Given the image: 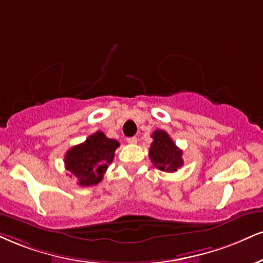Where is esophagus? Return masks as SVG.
Segmentation results:
<instances>
[{"label": "esophagus", "mask_w": 263, "mask_h": 263, "mask_svg": "<svg viewBox=\"0 0 263 263\" xmlns=\"http://www.w3.org/2000/svg\"><path fill=\"white\" fill-rule=\"evenodd\" d=\"M127 143H129V144H136V143H137V138H136V137H129V138H127Z\"/></svg>", "instance_id": "esophagus-1"}]
</instances>
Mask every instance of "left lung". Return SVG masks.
I'll return each instance as SVG.
<instances>
[{
  "label": "left lung",
  "mask_w": 263,
  "mask_h": 263,
  "mask_svg": "<svg viewBox=\"0 0 263 263\" xmlns=\"http://www.w3.org/2000/svg\"><path fill=\"white\" fill-rule=\"evenodd\" d=\"M153 142L149 148V158L154 166L162 172L174 173L183 164L182 151L174 143L170 136L163 129H156L152 135Z\"/></svg>",
  "instance_id": "left-lung-1"
}]
</instances>
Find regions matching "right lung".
Returning a JSON list of instances; mask_svg holds the SVG:
<instances>
[{"mask_svg": "<svg viewBox=\"0 0 263 263\" xmlns=\"http://www.w3.org/2000/svg\"><path fill=\"white\" fill-rule=\"evenodd\" d=\"M119 145L118 141L107 138L103 132L98 131L90 135L83 143L67 151L65 167L78 179V185H97L103 180Z\"/></svg>", "mask_w": 263, "mask_h": 263, "instance_id": "obj_1", "label": "right lung"}]
</instances>
